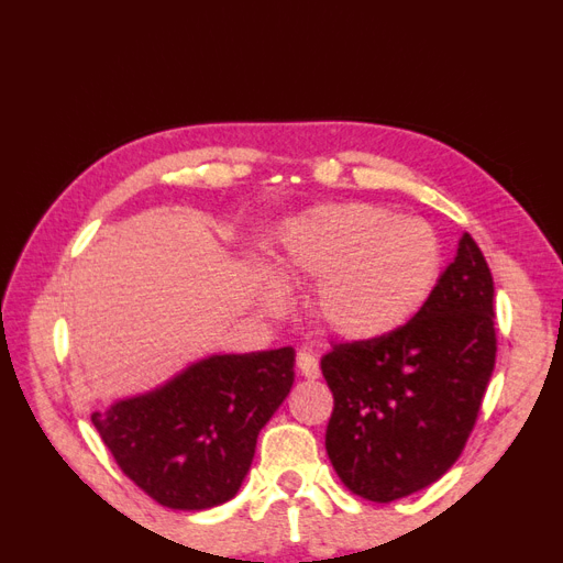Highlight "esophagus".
Segmentation results:
<instances>
[{"mask_svg":"<svg viewBox=\"0 0 563 563\" xmlns=\"http://www.w3.org/2000/svg\"><path fill=\"white\" fill-rule=\"evenodd\" d=\"M297 371H300L307 380L319 378V361L312 349H302L300 354H297Z\"/></svg>","mask_w":563,"mask_h":563,"instance_id":"obj_1","label":"esophagus"}]
</instances>
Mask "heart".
<instances>
[{
    "instance_id": "heart-1",
    "label": "heart",
    "mask_w": 563,
    "mask_h": 563,
    "mask_svg": "<svg viewBox=\"0 0 563 563\" xmlns=\"http://www.w3.org/2000/svg\"><path fill=\"white\" fill-rule=\"evenodd\" d=\"M432 224L368 202H329L280 229L273 271L283 283H317L314 314L329 332L378 339L422 310L442 275Z\"/></svg>"
}]
</instances>
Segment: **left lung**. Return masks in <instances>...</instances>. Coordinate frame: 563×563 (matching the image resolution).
I'll return each mask as SVG.
<instances>
[{"label":"left lung","instance_id":"obj_1","mask_svg":"<svg viewBox=\"0 0 563 563\" xmlns=\"http://www.w3.org/2000/svg\"><path fill=\"white\" fill-rule=\"evenodd\" d=\"M493 292L488 263L464 234L410 322L322 356L334 395L324 444L351 493L393 503L456 464L495 368Z\"/></svg>","mask_w":563,"mask_h":563}]
</instances>
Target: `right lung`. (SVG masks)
<instances>
[{
	"mask_svg": "<svg viewBox=\"0 0 563 563\" xmlns=\"http://www.w3.org/2000/svg\"><path fill=\"white\" fill-rule=\"evenodd\" d=\"M292 366V346L205 358L161 390L92 412V424L124 476L163 508H214L236 495Z\"/></svg>",
	"mask_w": 563,
	"mask_h": 563,
	"instance_id": "right-lung-1",
	"label": "right lung"
}]
</instances>
